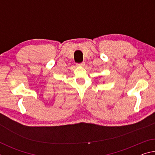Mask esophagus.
Returning a JSON list of instances; mask_svg holds the SVG:
<instances>
[{"label":"esophagus","instance_id":"esophagus-1","mask_svg":"<svg viewBox=\"0 0 155 155\" xmlns=\"http://www.w3.org/2000/svg\"><path fill=\"white\" fill-rule=\"evenodd\" d=\"M84 65H85V62H82L81 63V64H77L78 66H83Z\"/></svg>","mask_w":155,"mask_h":155}]
</instances>
